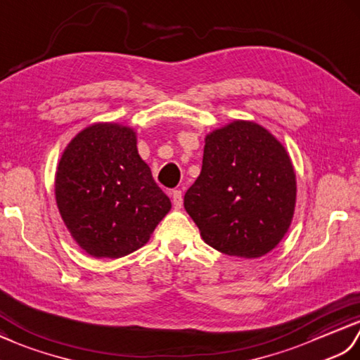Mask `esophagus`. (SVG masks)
<instances>
[{
    "instance_id": "1",
    "label": "esophagus",
    "mask_w": 360,
    "mask_h": 360,
    "mask_svg": "<svg viewBox=\"0 0 360 360\" xmlns=\"http://www.w3.org/2000/svg\"><path fill=\"white\" fill-rule=\"evenodd\" d=\"M172 205L175 210H180L181 205H183V197H181V191H172Z\"/></svg>"
}]
</instances>
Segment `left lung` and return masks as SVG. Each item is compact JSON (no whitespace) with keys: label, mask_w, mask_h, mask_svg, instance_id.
Returning <instances> with one entry per match:
<instances>
[{"label":"left lung","mask_w":360,"mask_h":360,"mask_svg":"<svg viewBox=\"0 0 360 360\" xmlns=\"http://www.w3.org/2000/svg\"><path fill=\"white\" fill-rule=\"evenodd\" d=\"M295 195L294 166L282 143L259 123L234 120L205 137L202 171L183 205L205 243L259 259L288 233Z\"/></svg>","instance_id":"obj_1"}]
</instances>
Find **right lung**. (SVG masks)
Masks as SVG:
<instances>
[{"mask_svg":"<svg viewBox=\"0 0 360 360\" xmlns=\"http://www.w3.org/2000/svg\"><path fill=\"white\" fill-rule=\"evenodd\" d=\"M55 200L70 237L95 259L145 246L171 211L137 149V132L94 123L69 141L55 172Z\"/></svg>","mask_w":360,"mask_h":360,"instance_id":"1","label":"right lung"}]
</instances>
